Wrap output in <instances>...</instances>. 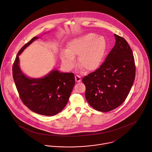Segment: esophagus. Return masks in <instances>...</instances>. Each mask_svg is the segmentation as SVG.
Masks as SVG:
<instances>
[{
    "label": "esophagus",
    "instance_id": "obj_1",
    "mask_svg": "<svg viewBox=\"0 0 152 152\" xmlns=\"http://www.w3.org/2000/svg\"><path fill=\"white\" fill-rule=\"evenodd\" d=\"M75 81L77 83H80L81 82V77L80 75H76L75 76Z\"/></svg>",
    "mask_w": 152,
    "mask_h": 152
}]
</instances>
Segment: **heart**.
<instances>
[{
  "label": "heart",
  "mask_w": 152,
  "mask_h": 152,
  "mask_svg": "<svg viewBox=\"0 0 152 152\" xmlns=\"http://www.w3.org/2000/svg\"><path fill=\"white\" fill-rule=\"evenodd\" d=\"M106 48L105 41L96 37L93 33H88L77 37L67 44L65 51L61 53L62 63L70 70L75 65V57L81 69L91 71L96 69L102 63Z\"/></svg>",
  "instance_id": "obj_1"
}]
</instances>
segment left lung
<instances>
[{
	"instance_id": "8db88e82",
	"label": "left lung",
	"mask_w": 152,
	"mask_h": 152,
	"mask_svg": "<svg viewBox=\"0 0 152 152\" xmlns=\"http://www.w3.org/2000/svg\"><path fill=\"white\" fill-rule=\"evenodd\" d=\"M115 46L95 71L83 79L86 98L93 108L109 112L119 107L127 98L136 72L132 49L125 39L115 34Z\"/></svg>"
}]
</instances>
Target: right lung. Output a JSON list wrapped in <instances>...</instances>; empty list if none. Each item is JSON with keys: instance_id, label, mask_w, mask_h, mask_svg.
Wrapping results in <instances>:
<instances>
[{"instance_id": "add662e5", "label": "right lung", "mask_w": 152, "mask_h": 152, "mask_svg": "<svg viewBox=\"0 0 152 152\" xmlns=\"http://www.w3.org/2000/svg\"><path fill=\"white\" fill-rule=\"evenodd\" d=\"M33 37L24 44L16 57L12 67L13 78L22 102L33 112L45 116H53L66 105L75 85L72 72L51 71L42 78H29L19 67V55L36 39Z\"/></svg>"}]
</instances>
